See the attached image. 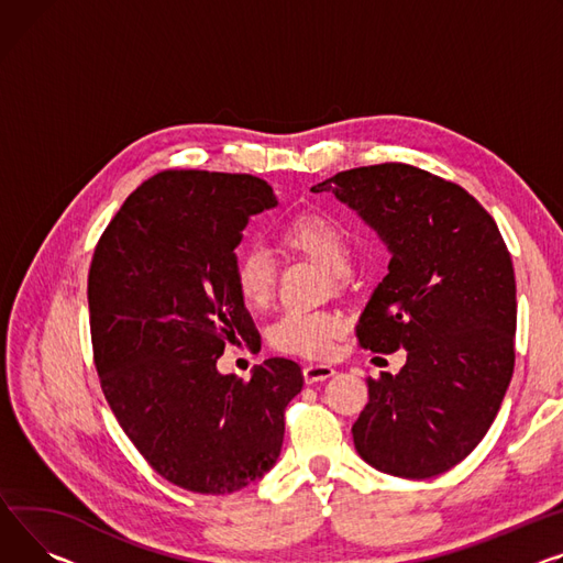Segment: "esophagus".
Instances as JSON below:
<instances>
[{"mask_svg": "<svg viewBox=\"0 0 563 563\" xmlns=\"http://www.w3.org/2000/svg\"><path fill=\"white\" fill-rule=\"evenodd\" d=\"M334 376V368L330 364H306L303 366V378L308 385H317L323 383L328 378Z\"/></svg>", "mask_w": 563, "mask_h": 563, "instance_id": "1", "label": "esophagus"}]
</instances>
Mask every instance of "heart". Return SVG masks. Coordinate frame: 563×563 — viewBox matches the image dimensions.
Here are the masks:
<instances>
[{"mask_svg": "<svg viewBox=\"0 0 563 563\" xmlns=\"http://www.w3.org/2000/svg\"><path fill=\"white\" fill-rule=\"evenodd\" d=\"M283 242L301 251L332 276H346L351 269V240L340 223L321 214H301L291 219L280 233ZM233 283L249 308L269 303L276 287L274 257L262 246H249L235 257ZM346 319L334 310H285L269 325L274 349L319 357L328 355L334 336L344 332Z\"/></svg>", "mask_w": 563, "mask_h": 563, "instance_id": "obj_1", "label": "heart"}]
</instances>
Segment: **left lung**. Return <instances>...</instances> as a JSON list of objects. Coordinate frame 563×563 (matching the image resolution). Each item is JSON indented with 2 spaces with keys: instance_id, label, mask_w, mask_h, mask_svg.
Instances as JSON below:
<instances>
[{
  "instance_id": "obj_1",
  "label": "left lung",
  "mask_w": 563,
  "mask_h": 563,
  "mask_svg": "<svg viewBox=\"0 0 563 563\" xmlns=\"http://www.w3.org/2000/svg\"><path fill=\"white\" fill-rule=\"evenodd\" d=\"M317 192L355 210L391 255L355 325L360 344L407 351L396 376L368 378L355 451L396 477L445 473L492 428L514 373L516 278L503 235L464 187L402 163L340 172Z\"/></svg>"
}]
</instances>
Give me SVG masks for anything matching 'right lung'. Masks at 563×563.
Returning <instances> with one entry per match:
<instances>
[{"instance_id": "add662e5", "label": "right lung", "mask_w": 563, "mask_h": 563, "mask_svg": "<svg viewBox=\"0 0 563 563\" xmlns=\"http://www.w3.org/2000/svg\"><path fill=\"white\" fill-rule=\"evenodd\" d=\"M278 206L249 174L169 169L144 180L103 231L88 276L95 366L120 426L165 479L233 494L274 468L301 366L269 357L251 380L217 368L255 323L235 249L249 219ZM260 336V334H257Z\"/></svg>"}]
</instances>
